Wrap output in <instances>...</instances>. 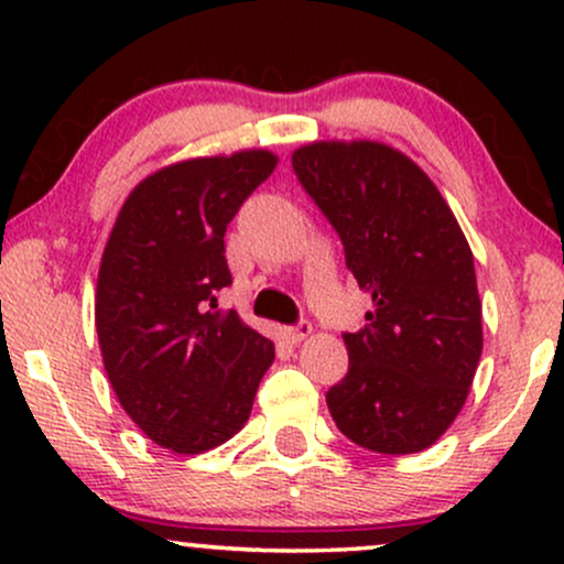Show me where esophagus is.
I'll return each instance as SVG.
<instances>
[{
  "mask_svg": "<svg viewBox=\"0 0 564 564\" xmlns=\"http://www.w3.org/2000/svg\"><path fill=\"white\" fill-rule=\"evenodd\" d=\"M310 334H313V323H307V321L296 323V326H291V328H286V332H283V336H286L291 345H300V341L307 339Z\"/></svg>",
  "mask_w": 564,
  "mask_h": 564,
  "instance_id": "obj_1",
  "label": "esophagus"
}]
</instances>
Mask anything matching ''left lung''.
<instances>
[{
  "label": "left lung",
  "instance_id": "left-lung-1",
  "mask_svg": "<svg viewBox=\"0 0 564 564\" xmlns=\"http://www.w3.org/2000/svg\"><path fill=\"white\" fill-rule=\"evenodd\" d=\"M291 164L373 302L366 326L345 334L349 368L326 394L332 419L366 451L430 448L462 413L482 355L467 236L422 166L384 142L315 140Z\"/></svg>",
  "mask_w": 564,
  "mask_h": 564
}]
</instances>
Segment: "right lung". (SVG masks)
Masks as SVG:
<instances>
[{"label":"right lung","instance_id":"1","mask_svg":"<svg viewBox=\"0 0 564 564\" xmlns=\"http://www.w3.org/2000/svg\"><path fill=\"white\" fill-rule=\"evenodd\" d=\"M278 164L264 148L161 166L134 185L100 260L95 328L116 398L161 448L193 456L249 422L275 345L236 310L225 230Z\"/></svg>","mask_w":564,"mask_h":564}]
</instances>
